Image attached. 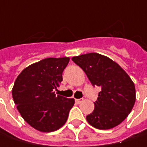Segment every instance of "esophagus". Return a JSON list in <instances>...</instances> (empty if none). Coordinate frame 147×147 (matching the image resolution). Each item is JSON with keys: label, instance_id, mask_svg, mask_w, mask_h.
Segmentation results:
<instances>
[{"label": "esophagus", "instance_id": "obj_1", "mask_svg": "<svg viewBox=\"0 0 147 147\" xmlns=\"http://www.w3.org/2000/svg\"><path fill=\"white\" fill-rule=\"evenodd\" d=\"M76 102L77 103H81L82 102H84V98H76Z\"/></svg>", "mask_w": 147, "mask_h": 147}]
</instances>
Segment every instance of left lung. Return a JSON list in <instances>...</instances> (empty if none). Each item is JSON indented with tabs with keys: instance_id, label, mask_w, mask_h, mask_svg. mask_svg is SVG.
Listing matches in <instances>:
<instances>
[{
	"instance_id": "left-lung-1",
	"label": "left lung",
	"mask_w": 147,
	"mask_h": 147,
	"mask_svg": "<svg viewBox=\"0 0 147 147\" xmlns=\"http://www.w3.org/2000/svg\"><path fill=\"white\" fill-rule=\"evenodd\" d=\"M93 86L101 87L94 111L86 117L91 126L108 130L119 125L130 114L136 99L134 82L107 56L91 52L71 58Z\"/></svg>"
}]
</instances>
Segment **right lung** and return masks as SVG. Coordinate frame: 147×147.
Listing matches in <instances>:
<instances>
[{
	"label": "right lung",
	"mask_w": 147,
	"mask_h": 147,
	"mask_svg": "<svg viewBox=\"0 0 147 147\" xmlns=\"http://www.w3.org/2000/svg\"><path fill=\"white\" fill-rule=\"evenodd\" d=\"M69 57L46 58L25 67L12 90L13 101L24 120L40 132L57 131L65 124L74 98L56 95Z\"/></svg>",
	"instance_id": "1"
}]
</instances>
